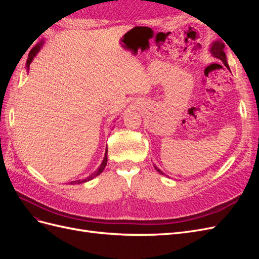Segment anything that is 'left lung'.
Listing matches in <instances>:
<instances>
[{
  "mask_svg": "<svg viewBox=\"0 0 259 259\" xmlns=\"http://www.w3.org/2000/svg\"><path fill=\"white\" fill-rule=\"evenodd\" d=\"M224 49H225V44L222 42V41H215V42H213L211 43V46H210V49H209V52H210V54L213 55V56L215 57V58H217V59H219V60H222L223 62H224V65L229 69V66H228V64H227V59H226V54H225V52H224ZM155 167V169L159 171L160 174H162V175H164V173L163 171L161 170V169H159L158 167L156 166H154Z\"/></svg>",
  "mask_w": 259,
  "mask_h": 259,
  "instance_id": "obj_1",
  "label": "left lung"
}]
</instances>
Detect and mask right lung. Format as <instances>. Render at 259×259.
Returning a JSON list of instances; mask_svg holds the SVG:
<instances>
[{"mask_svg": "<svg viewBox=\"0 0 259 259\" xmlns=\"http://www.w3.org/2000/svg\"><path fill=\"white\" fill-rule=\"evenodd\" d=\"M44 44V41H42V42H40V43H37L34 48L30 51V53H29V56H28V59H27V69L29 70V67H30V64L31 62H32V60H33V58L36 56V54L40 52V50H41V48H42V45ZM107 154H108V148L106 149V153H105V158H104V160H103V163L100 164V166L98 167V169L95 171V173L94 174H92L91 176H89L88 178L86 179H83V180H74V182H71V184L73 185V184H82V183H86V182H89V180H91V179H93L94 177H96V176H98L101 171L104 170V168L106 167V165H107Z\"/></svg>", "mask_w": 259, "mask_h": 259, "instance_id": "1", "label": "right lung"}]
</instances>
